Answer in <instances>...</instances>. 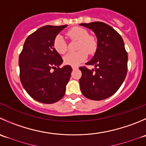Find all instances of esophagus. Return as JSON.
<instances>
[{
  "instance_id": "34e87169",
  "label": "esophagus",
  "mask_w": 146,
  "mask_h": 146,
  "mask_svg": "<svg viewBox=\"0 0 146 146\" xmlns=\"http://www.w3.org/2000/svg\"><path fill=\"white\" fill-rule=\"evenodd\" d=\"M72 68L73 70H76V69H78V67L77 66H72Z\"/></svg>"
}]
</instances>
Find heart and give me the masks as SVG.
<instances>
[{"mask_svg": "<svg viewBox=\"0 0 146 146\" xmlns=\"http://www.w3.org/2000/svg\"><path fill=\"white\" fill-rule=\"evenodd\" d=\"M66 35L72 39L79 40L78 49L80 50L76 53H68L63 58L66 64L73 66H78L87 58V53L92 54L97 48L96 40L93 36L88 35V32L81 27H73L67 31ZM53 47L59 54H63L67 50V44L63 35H58L53 41Z\"/></svg>", "mask_w": 146, "mask_h": 146, "instance_id": "heart-1", "label": "heart"}]
</instances>
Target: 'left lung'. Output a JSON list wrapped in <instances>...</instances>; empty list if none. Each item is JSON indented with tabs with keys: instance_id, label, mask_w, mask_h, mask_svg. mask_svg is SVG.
<instances>
[{
	"instance_id": "8db88e82",
	"label": "left lung",
	"mask_w": 146,
	"mask_h": 146,
	"mask_svg": "<svg viewBox=\"0 0 146 146\" xmlns=\"http://www.w3.org/2000/svg\"><path fill=\"white\" fill-rule=\"evenodd\" d=\"M80 25L92 30L98 40L95 55L86 63L95 68H79L82 72L80 90L90 100H103L113 96L123 83L128 70V53L121 35L108 24L97 21Z\"/></svg>"
}]
</instances>
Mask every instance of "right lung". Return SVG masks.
<instances>
[{
  "mask_svg": "<svg viewBox=\"0 0 146 146\" xmlns=\"http://www.w3.org/2000/svg\"><path fill=\"white\" fill-rule=\"evenodd\" d=\"M66 27H41L27 38L20 54L21 83L30 96L40 103L50 104L60 100L70 80L71 66L59 68L63 60L53 47L55 38ZM51 68H54L53 72Z\"/></svg>",
  "mask_w": 146,
  "mask_h": 146,
  "instance_id": "obj_1",
  "label": "right lung"
}]
</instances>
